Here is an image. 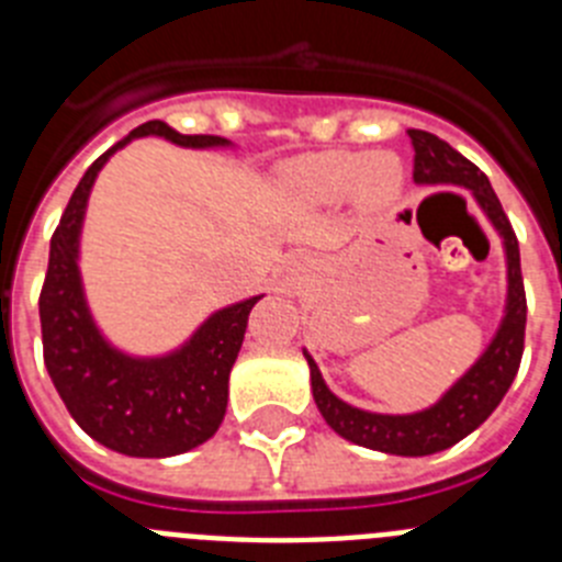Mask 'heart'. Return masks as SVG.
Wrapping results in <instances>:
<instances>
[{
  "instance_id": "1",
  "label": "heart",
  "mask_w": 562,
  "mask_h": 562,
  "mask_svg": "<svg viewBox=\"0 0 562 562\" xmlns=\"http://www.w3.org/2000/svg\"><path fill=\"white\" fill-rule=\"evenodd\" d=\"M292 182L312 202H342L355 196L366 211H389L405 191L400 157L389 151H335L312 154L292 168Z\"/></svg>"
}]
</instances>
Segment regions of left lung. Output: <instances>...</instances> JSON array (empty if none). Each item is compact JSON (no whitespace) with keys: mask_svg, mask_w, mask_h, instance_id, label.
Returning a JSON list of instances; mask_svg holds the SVG:
<instances>
[{"mask_svg":"<svg viewBox=\"0 0 562 562\" xmlns=\"http://www.w3.org/2000/svg\"><path fill=\"white\" fill-rule=\"evenodd\" d=\"M414 146V182L419 186H461L473 193L486 220L493 222L504 241L506 252V306L501 326L484 355L470 366L461 380L436 405L416 414H371L349 402L337 400L321 376V369L304 351L310 362L312 396L317 411L324 414L326 425L342 439L355 441L360 448L380 450L391 456H430L453 448L456 441L473 434L486 416L498 408V402L513 385L524 357L526 331V292L520 278V250L513 225L506 220L504 207L495 196L493 186L479 166L461 157L450 143L439 140L436 134L408 128Z\"/></svg>","mask_w":562,"mask_h":562,"instance_id":"8db88e82","label":"left lung"}]
</instances>
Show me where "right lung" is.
Returning a JSON list of instances; mask_svg holds the SVG:
<instances>
[{
    "label": "right lung",
    "mask_w": 562,
    "mask_h": 562,
    "mask_svg": "<svg viewBox=\"0 0 562 562\" xmlns=\"http://www.w3.org/2000/svg\"><path fill=\"white\" fill-rule=\"evenodd\" d=\"M148 134L186 148L231 146L216 134H180L168 123L148 121L101 154L72 191L49 238L38 315L47 374L83 434L114 453L166 459L200 448L220 430L227 411V380L245 340L247 317L265 295L213 312L191 340L162 357H132L101 335L78 270L83 213L109 157L134 137Z\"/></svg>",
    "instance_id": "obj_1"
}]
</instances>
